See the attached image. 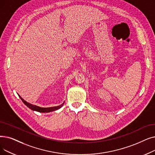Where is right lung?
<instances>
[{
  "instance_id": "1",
  "label": "right lung",
  "mask_w": 155,
  "mask_h": 155,
  "mask_svg": "<svg viewBox=\"0 0 155 155\" xmlns=\"http://www.w3.org/2000/svg\"><path fill=\"white\" fill-rule=\"evenodd\" d=\"M19 97H20V99H21L22 100V101L23 102V103L27 106L30 109H31V110H33V111H38V112H40V113H49V112H51V111H55V110H59V108H61V107L63 106L64 104V103L59 105V106H54V107H40V106H37L36 105H33L32 104H30L29 103H27L26 101H25L22 97H21V96H20L19 94H18Z\"/></svg>"
}]
</instances>
